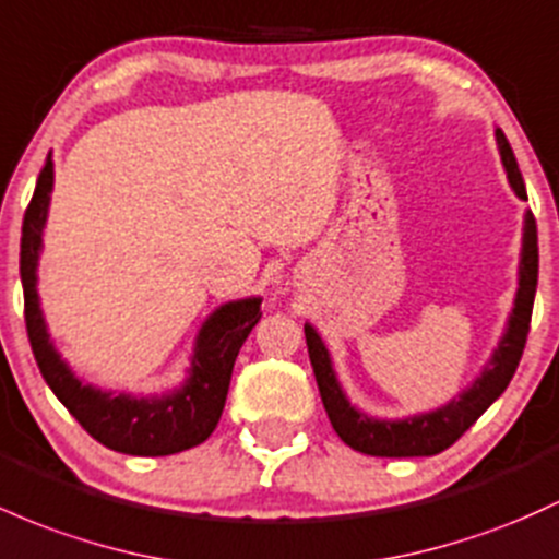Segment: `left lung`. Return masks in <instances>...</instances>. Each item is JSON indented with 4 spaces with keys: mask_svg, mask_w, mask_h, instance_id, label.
Returning <instances> with one entry per match:
<instances>
[{
    "mask_svg": "<svg viewBox=\"0 0 559 559\" xmlns=\"http://www.w3.org/2000/svg\"><path fill=\"white\" fill-rule=\"evenodd\" d=\"M496 145H499L501 164H504L509 188L514 195L528 201L525 193L523 175H520L518 158H514L504 132L496 130ZM538 284V233L536 219L531 212H525L523 219V243H520V262H518V292H514L512 312L507 318L504 334L499 336V345L490 353L488 364L483 366L480 377L464 388L459 395H453L445 406L425 411V414L403 416V419H379V416L366 414L358 406H353L345 388L340 384V377L334 371V360L326 342L321 340L318 329L312 323H305V340H308V353L312 371H316L321 401L326 406L331 427L336 429L342 440L353 451L369 453V456H435L456 443L467 429L486 414V408L507 384L512 382L518 371L520 358H523L525 340L531 329L533 299H536Z\"/></svg>",
    "mask_w": 559,
    "mask_h": 559,
    "instance_id": "obj_1",
    "label": "left lung"
}]
</instances>
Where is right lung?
I'll return each instance as SVG.
<instances>
[{"label":"right lung","instance_id":"right-lung-1","mask_svg":"<svg viewBox=\"0 0 559 559\" xmlns=\"http://www.w3.org/2000/svg\"><path fill=\"white\" fill-rule=\"evenodd\" d=\"M55 186L52 153L36 180L21 236V284L26 299V329L36 366L60 403L97 443L130 456H169L204 443L223 416L233 364L249 331L260 321L262 297H243L214 308L195 334L190 369L180 388L162 395L100 390L82 382L55 347L41 312L36 267L45 241Z\"/></svg>","mask_w":559,"mask_h":559}]
</instances>
